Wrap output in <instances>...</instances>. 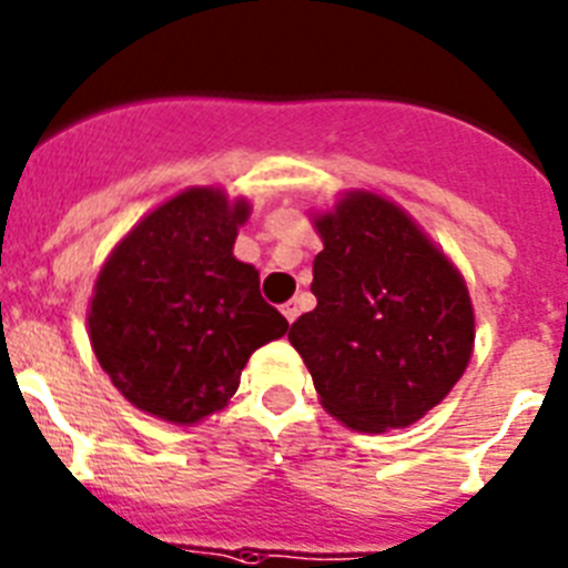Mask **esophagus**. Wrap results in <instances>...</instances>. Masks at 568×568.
<instances>
[{
  "instance_id": "obj_1",
  "label": "esophagus",
  "mask_w": 568,
  "mask_h": 568,
  "mask_svg": "<svg viewBox=\"0 0 568 568\" xmlns=\"http://www.w3.org/2000/svg\"><path fill=\"white\" fill-rule=\"evenodd\" d=\"M281 312H284V318H287L290 321V324H293V321L295 318H298V301H287V304H284V306H281Z\"/></svg>"
}]
</instances>
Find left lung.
<instances>
[{"instance_id": "1", "label": "left lung", "mask_w": 568, "mask_h": 568, "mask_svg": "<svg viewBox=\"0 0 568 568\" xmlns=\"http://www.w3.org/2000/svg\"><path fill=\"white\" fill-rule=\"evenodd\" d=\"M318 306L290 326L321 405L355 430L408 428L473 355L470 293L450 258L392 200L348 191L312 220Z\"/></svg>"}]
</instances>
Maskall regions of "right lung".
<instances>
[{"mask_svg": "<svg viewBox=\"0 0 568 568\" xmlns=\"http://www.w3.org/2000/svg\"><path fill=\"white\" fill-rule=\"evenodd\" d=\"M247 200L171 196L114 244L90 301V341L112 386L145 414L194 425L236 394L242 368L290 329L233 256Z\"/></svg>", "mask_w": 568, "mask_h": 568, "instance_id": "add662e5", "label": "right lung"}]
</instances>
